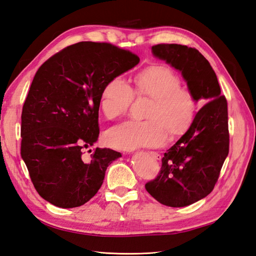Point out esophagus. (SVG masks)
<instances>
[{
	"label": "esophagus",
	"mask_w": 256,
	"mask_h": 256,
	"mask_svg": "<svg viewBox=\"0 0 256 256\" xmlns=\"http://www.w3.org/2000/svg\"><path fill=\"white\" fill-rule=\"evenodd\" d=\"M148 154H150V156L152 157L154 159H156V160H160L161 159V154L156 152H148Z\"/></svg>",
	"instance_id": "obj_1"
}]
</instances>
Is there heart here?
<instances>
[{"instance_id":"b5f03b06","label":"heart","mask_w":256,"mask_h":256,"mask_svg":"<svg viewBox=\"0 0 256 256\" xmlns=\"http://www.w3.org/2000/svg\"><path fill=\"white\" fill-rule=\"evenodd\" d=\"M182 79L164 64H152L134 76V88L115 76L102 90L100 106L108 118H116L130 108L134 94L152 98L146 120H130L113 127L106 136L108 143L118 150L157 147L164 144L168 131L180 134L194 118L196 102L190 90L180 86Z\"/></svg>"}]
</instances>
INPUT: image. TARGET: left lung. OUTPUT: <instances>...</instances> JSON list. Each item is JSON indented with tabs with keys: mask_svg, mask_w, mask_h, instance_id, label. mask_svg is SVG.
<instances>
[{
	"mask_svg": "<svg viewBox=\"0 0 256 256\" xmlns=\"http://www.w3.org/2000/svg\"><path fill=\"white\" fill-rule=\"evenodd\" d=\"M152 50L182 72L196 102H206L187 132L164 152L157 177L145 184L159 203L184 207L207 196L218 182L230 150L228 102L212 67L198 50L177 44H154Z\"/></svg>",
	"mask_w": 256,
	"mask_h": 256,
	"instance_id": "8db88e82",
	"label": "left lung"
}]
</instances>
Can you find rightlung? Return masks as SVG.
Returning a JSON list of instances; mask_svg holds the SVG:
<instances>
[{
	"mask_svg": "<svg viewBox=\"0 0 256 256\" xmlns=\"http://www.w3.org/2000/svg\"><path fill=\"white\" fill-rule=\"evenodd\" d=\"M129 50L81 42L60 50L38 69L21 114V157L36 191L62 208L78 207L102 187L106 168L120 152L84 150L99 136L104 83L138 64Z\"/></svg>",
	"mask_w": 256,
	"mask_h": 256,
	"instance_id": "add662e5",
	"label": "right lung"
}]
</instances>
